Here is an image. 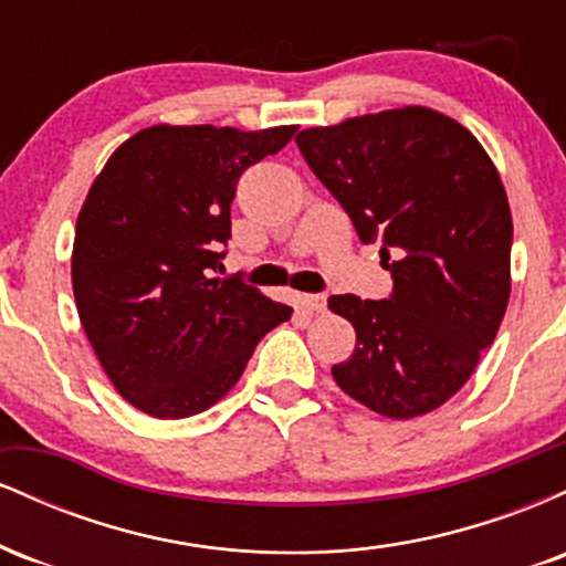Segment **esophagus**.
Here are the masks:
<instances>
[{
    "label": "esophagus",
    "instance_id": "obj_1",
    "mask_svg": "<svg viewBox=\"0 0 566 566\" xmlns=\"http://www.w3.org/2000/svg\"><path fill=\"white\" fill-rule=\"evenodd\" d=\"M301 301L305 308H311L314 314H324V311H327V297L324 295H303Z\"/></svg>",
    "mask_w": 566,
    "mask_h": 566
}]
</instances>
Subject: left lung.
Instances as JSON below:
<instances>
[{"instance_id":"obj_1","label":"left lung","mask_w":566,"mask_h":566,"mask_svg":"<svg viewBox=\"0 0 566 566\" xmlns=\"http://www.w3.org/2000/svg\"><path fill=\"white\" fill-rule=\"evenodd\" d=\"M295 143L394 279L386 301L329 297L356 329L335 382L386 418L431 412L465 386L509 305L513 223L495 165L423 106L308 127Z\"/></svg>"}]
</instances>
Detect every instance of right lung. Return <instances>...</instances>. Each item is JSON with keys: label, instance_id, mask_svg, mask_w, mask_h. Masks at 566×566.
<instances>
[{"label": "right lung", "instance_id": "obj_1", "mask_svg": "<svg viewBox=\"0 0 566 566\" xmlns=\"http://www.w3.org/2000/svg\"><path fill=\"white\" fill-rule=\"evenodd\" d=\"M297 127L154 125L122 143L76 218L71 284L114 388L159 420L205 412L237 386L292 308L220 279L242 172Z\"/></svg>", "mask_w": 566, "mask_h": 566}]
</instances>
